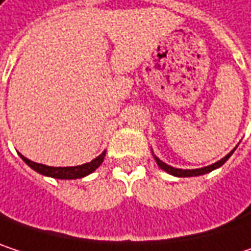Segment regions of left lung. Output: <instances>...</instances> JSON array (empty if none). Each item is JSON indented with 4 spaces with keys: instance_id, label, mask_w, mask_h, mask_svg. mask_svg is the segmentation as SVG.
Returning a JSON list of instances; mask_svg holds the SVG:
<instances>
[{
    "instance_id": "1",
    "label": "left lung",
    "mask_w": 251,
    "mask_h": 251,
    "mask_svg": "<svg viewBox=\"0 0 251 251\" xmlns=\"http://www.w3.org/2000/svg\"><path fill=\"white\" fill-rule=\"evenodd\" d=\"M234 152V150L226 155L223 160H220L218 163H215V164H211V166H208V167H202V169H195V170H181V169H175V167H170V166H167L166 163H163L161 160H158L157 157H155V160H157V164L164 170V172H167V173H170V175L177 176V177H192V176H201V175H205V173H209V172H212V170H215V169H218V167H221L224 163H226V160L231 157V154Z\"/></svg>"
}]
</instances>
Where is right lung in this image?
Segmentation results:
<instances>
[{
  "instance_id": "obj_1",
  "label": "right lung",
  "mask_w": 251,
  "mask_h": 251,
  "mask_svg": "<svg viewBox=\"0 0 251 251\" xmlns=\"http://www.w3.org/2000/svg\"><path fill=\"white\" fill-rule=\"evenodd\" d=\"M104 155H106V151L101 152L97 158H94L93 161L90 163H85L82 166H76V167H49V166H45V164H37V163H33L30 161L28 158L23 157L20 154V157L23 158L27 166H30L34 172L40 173L43 176H49V177H55V178H81L84 176L93 173L104 160Z\"/></svg>"
}]
</instances>
